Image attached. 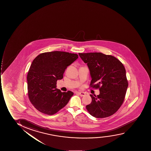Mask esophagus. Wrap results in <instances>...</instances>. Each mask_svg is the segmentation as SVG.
<instances>
[{
  "label": "esophagus",
  "mask_w": 151,
  "mask_h": 151,
  "mask_svg": "<svg viewBox=\"0 0 151 151\" xmlns=\"http://www.w3.org/2000/svg\"><path fill=\"white\" fill-rule=\"evenodd\" d=\"M77 93H78L79 95H80L81 96H85L86 95L85 93L82 92H77Z\"/></svg>",
  "instance_id": "34e87169"
}]
</instances>
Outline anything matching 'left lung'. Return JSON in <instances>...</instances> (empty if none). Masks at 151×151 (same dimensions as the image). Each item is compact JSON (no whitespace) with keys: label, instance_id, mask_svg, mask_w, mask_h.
<instances>
[{"label":"left lung","instance_id":"left-lung-1","mask_svg":"<svg viewBox=\"0 0 151 151\" xmlns=\"http://www.w3.org/2000/svg\"><path fill=\"white\" fill-rule=\"evenodd\" d=\"M78 55L87 64L92 78L90 87L100 91L97 96L90 95L92 102L86 109L95 118L111 116L122 106L128 86L123 64L116 57L101 53Z\"/></svg>","mask_w":151,"mask_h":151}]
</instances>
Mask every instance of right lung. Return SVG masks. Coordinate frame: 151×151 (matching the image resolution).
Returning a JSON list of instances; mask_svg holds the SVG:
<instances>
[{
	"mask_svg": "<svg viewBox=\"0 0 151 151\" xmlns=\"http://www.w3.org/2000/svg\"><path fill=\"white\" fill-rule=\"evenodd\" d=\"M78 58L76 54L54 51L42 53L33 60L27 76L28 95L37 110L53 115L67 104L73 93L57 89V81Z\"/></svg>",
	"mask_w": 151,
	"mask_h": 151,
	"instance_id": "1",
	"label": "right lung"
}]
</instances>
